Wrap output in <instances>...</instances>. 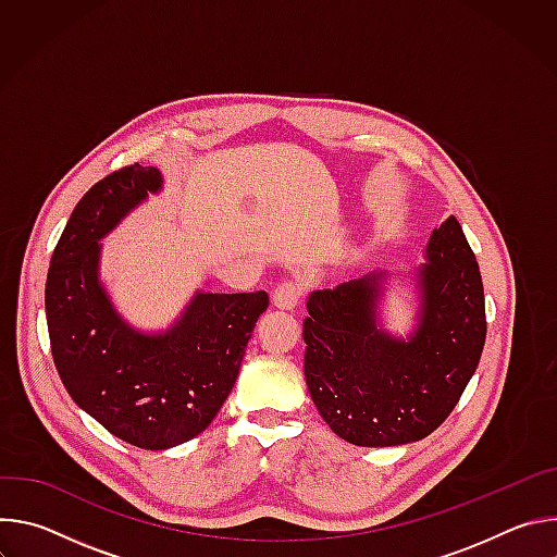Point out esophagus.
<instances>
[{
  "label": "esophagus",
  "instance_id": "esophagus-1",
  "mask_svg": "<svg viewBox=\"0 0 557 557\" xmlns=\"http://www.w3.org/2000/svg\"><path fill=\"white\" fill-rule=\"evenodd\" d=\"M301 297V284L295 280H284L273 290V304L284 310H293Z\"/></svg>",
  "mask_w": 557,
  "mask_h": 557
}]
</instances>
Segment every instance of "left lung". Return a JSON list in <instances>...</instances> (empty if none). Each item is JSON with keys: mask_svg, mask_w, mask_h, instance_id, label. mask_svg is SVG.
I'll use <instances>...</instances> for the list:
<instances>
[{"mask_svg": "<svg viewBox=\"0 0 557 557\" xmlns=\"http://www.w3.org/2000/svg\"><path fill=\"white\" fill-rule=\"evenodd\" d=\"M423 312L410 342L374 324L379 275L314 290L304 320V374L312 401L344 441L361 447L414 443L456 408L479 368L485 288L451 215L430 237L421 269Z\"/></svg>", "mask_w": 557, "mask_h": 557, "instance_id": "left-lung-1", "label": "left lung"}]
</instances>
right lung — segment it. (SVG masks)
<instances>
[{
  "instance_id": "obj_1",
  "label": "right lung",
  "mask_w": 557,
  "mask_h": 557,
  "mask_svg": "<svg viewBox=\"0 0 557 557\" xmlns=\"http://www.w3.org/2000/svg\"><path fill=\"white\" fill-rule=\"evenodd\" d=\"M161 183L138 163L99 181L74 207L46 280L50 350L67 394L140 449L176 447L209 428L269 306L267 290L198 293L165 335L121 322L97 280L99 240Z\"/></svg>"
}]
</instances>
